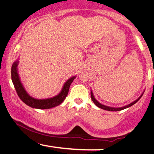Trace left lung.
Returning a JSON list of instances; mask_svg holds the SVG:
<instances>
[{"mask_svg":"<svg viewBox=\"0 0 154 154\" xmlns=\"http://www.w3.org/2000/svg\"><path fill=\"white\" fill-rule=\"evenodd\" d=\"M91 99H92V100H93V103H94L95 104V105L99 107V108H100V109H104V110H106V111H116L123 110V109H127V108H128V107L134 105V104H135V103H137V102L138 101V100H140V98L141 97H142V95H140V96L139 98H137V100H135V101H133V102H132V103H131L130 104H129V105L126 106L121 107V108H112V107H109V106H106L102 105V104H101V103H100L99 102L97 101V100L95 99V98H94V96H93V93H92V91H91Z\"/></svg>","mask_w":154,"mask_h":154,"instance_id":"1","label":"left lung"}]
</instances>
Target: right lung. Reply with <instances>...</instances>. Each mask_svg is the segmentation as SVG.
Returning <instances> with one entry per match:
<instances>
[{"label": "right lung", "mask_w": 154, "mask_h": 154, "mask_svg": "<svg viewBox=\"0 0 154 154\" xmlns=\"http://www.w3.org/2000/svg\"><path fill=\"white\" fill-rule=\"evenodd\" d=\"M19 61H17L13 63L11 67V79L14 85L15 90L17 91V95L21 100L24 103L32 108L39 109H48L57 106L61 104L67 96L69 90L70 85L73 82L75 77H72L65 82L64 85L61 90V93L54 98H48V99H35L27 94L24 87H23L22 82H21L17 72V66H18Z\"/></svg>", "instance_id": "right-lung-1"}]
</instances>
